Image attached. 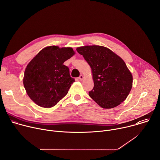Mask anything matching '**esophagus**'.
Listing matches in <instances>:
<instances>
[{"label":"esophagus","instance_id":"obj_1","mask_svg":"<svg viewBox=\"0 0 160 160\" xmlns=\"http://www.w3.org/2000/svg\"><path fill=\"white\" fill-rule=\"evenodd\" d=\"M78 79H79L80 81H82V80L83 79V76H82V75H81V76L78 78Z\"/></svg>","mask_w":160,"mask_h":160}]
</instances>
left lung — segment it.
<instances>
[{"label": "left lung", "mask_w": 160, "mask_h": 160, "mask_svg": "<svg viewBox=\"0 0 160 160\" xmlns=\"http://www.w3.org/2000/svg\"><path fill=\"white\" fill-rule=\"evenodd\" d=\"M90 65L94 87L89 96L100 107L111 109L129 95L133 77L126 63L108 48L85 46L76 49Z\"/></svg>", "instance_id": "1"}]
</instances>
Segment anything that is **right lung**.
Instances as JSON below:
<instances>
[{"label": "right lung", "mask_w": 160, "mask_h": 160, "mask_svg": "<svg viewBox=\"0 0 160 160\" xmlns=\"http://www.w3.org/2000/svg\"><path fill=\"white\" fill-rule=\"evenodd\" d=\"M75 54L72 48L51 46L43 48L27 65L23 85L27 95L37 105L49 108L68 93L75 79L63 63Z\"/></svg>", "instance_id": "1"}]
</instances>
